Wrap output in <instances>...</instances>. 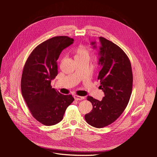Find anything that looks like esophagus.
<instances>
[{
  "mask_svg": "<svg viewBox=\"0 0 157 157\" xmlns=\"http://www.w3.org/2000/svg\"><path fill=\"white\" fill-rule=\"evenodd\" d=\"M74 98L75 100L76 101H80V100H82L84 99V97H82V96H78V95H75L74 96Z\"/></svg>",
  "mask_w": 157,
  "mask_h": 157,
  "instance_id": "1",
  "label": "esophagus"
}]
</instances>
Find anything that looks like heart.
Returning a JSON list of instances; mask_svg holds the SVG:
<instances>
[{
    "label": "heart",
    "instance_id": "1",
    "mask_svg": "<svg viewBox=\"0 0 157 157\" xmlns=\"http://www.w3.org/2000/svg\"><path fill=\"white\" fill-rule=\"evenodd\" d=\"M75 59H89L91 54L89 48L84 46H79L75 50Z\"/></svg>",
    "mask_w": 157,
    "mask_h": 157
}]
</instances>
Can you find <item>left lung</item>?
I'll list each match as a JSON object with an SVG mask.
<instances>
[{
  "mask_svg": "<svg viewBox=\"0 0 157 157\" xmlns=\"http://www.w3.org/2000/svg\"><path fill=\"white\" fill-rule=\"evenodd\" d=\"M99 40V63L102 68L98 79L105 96L101 101L87 96L93 110L84 116L87 124L96 128L106 127L121 116L129 102L133 86L132 66L127 55L113 42L102 36Z\"/></svg>",
  "mask_w": 157,
  "mask_h": 157,
  "instance_id": "left-lung-1",
  "label": "left lung"
}]
</instances>
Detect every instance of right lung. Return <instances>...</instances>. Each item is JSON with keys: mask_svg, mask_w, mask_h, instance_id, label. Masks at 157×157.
Wrapping results in <instances>:
<instances>
[{"mask_svg": "<svg viewBox=\"0 0 157 157\" xmlns=\"http://www.w3.org/2000/svg\"><path fill=\"white\" fill-rule=\"evenodd\" d=\"M67 36H57L40 43L32 52L24 67L21 91L32 116L50 126L62 121L66 109L74 101L51 86L58 75L56 61L63 49L73 43Z\"/></svg>", "mask_w": 157, "mask_h": 157, "instance_id": "right-lung-1", "label": "right lung"}]
</instances>
